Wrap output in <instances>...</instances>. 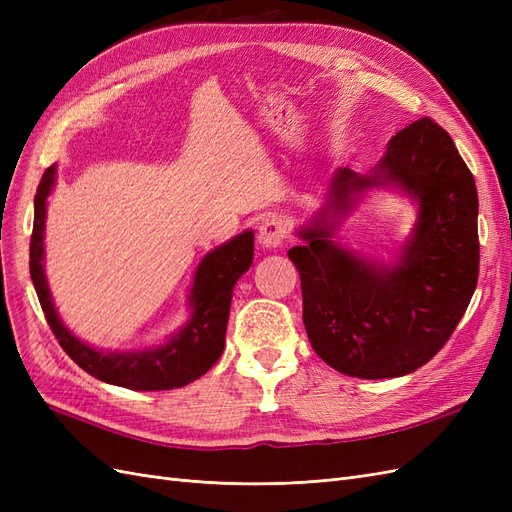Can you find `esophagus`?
Listing matches in <instances>:
<instances>
[{
	"instance_id": "esophagus-1",
	"label": "esophagus",
	"mask_w": 512,
	"mask_h": 512,
	"mask_svg": "<svg viewBox=\"0 0 512 512\" xmlns=\"http://www.w3.org/2000/svg\"><path fill=\"white\" fill-rule=\"evenodd\" d=\"M288 239V226L280 218H271L258 230V241L265 247H280Z\"/></svg>"
}]
</instances>
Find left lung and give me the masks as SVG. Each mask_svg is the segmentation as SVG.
I'll use <instances>...</instances> for the list:
<instances>
[{
	"mask_svg": "<svg viewBox=\"0 0 512 512\" xmlns=\"http://www.w3.org/2000/svg\"><path fill=\"white\" fill-rule=\"evenodd\" d=\"M386 181L410 192L416 235L397 267L384 269L331 241L333 226L301 230L288 252L301 275L303 322L320 359L352 378H397L436 356L466 314L478 282V194L444 128L421 117L399 130L374 177L337 170L331 207Z\"/></svg>",
	"mask_w": 512,
	"mask_h": 512,
	"instance_id": "left-lung-1",
	"label": "left lung"
}]
</instances>
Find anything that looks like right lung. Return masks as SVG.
Masks as SVG:
<instances>
[{
    "label": "right lung",
    "instance_id": "right-lung-1",
    "mask_svg": "<svg viewBox=\"0 0 512 512\" xmlns=\"http://www.w3.org/2000/svg\"><path fill=\"white\" fill-rule=\"evenodd\" d=\"M55 183V166L44 170L34 198V230L29 241V273L38 292V301L46 322L70 359L89 376L132 391L177 389L200 378L220 359L226 342V324L230 314L232 286L250 269L254 258V235L228 241L207 254L200 262L192 288L194 316L188 327L168 344L149 352L104 354L79 342L55 314L49 288L42 271V239L46 218V196Z\"/></svg>",
    "mask_w": 512,
    "mask_h": 512
}]
</instances>
